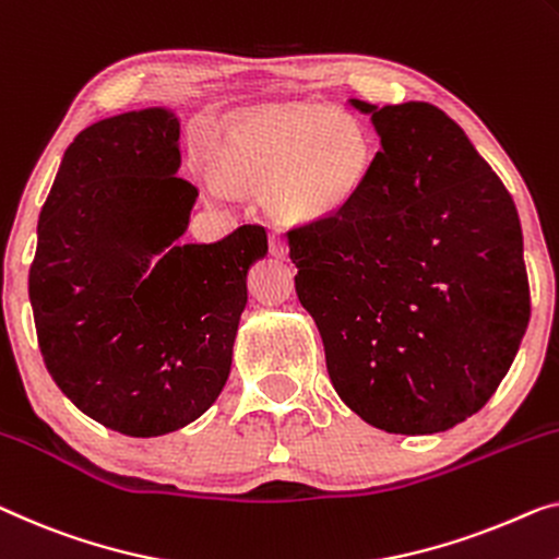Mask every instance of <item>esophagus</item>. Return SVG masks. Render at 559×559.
<instances>
[{
	"instance_id": "34e87169",
	"label": "esophagus",
	"mask_w": 559,
	"mask_h": 559,
	"mask_svg": "<svg viewBox=\"0 0 559 559\" xmlns=\"http://www.w3.org/2000/svg\"><path fill=\"white\" fill-rule=\"evenodd\" d=\"M271 255H276V258H286L288 255L286 240H283L278 233H273V236H271Z\"/></svg>"
}]
</instances>
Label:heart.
<instances>
[{
	"label": "heart",
	"mask_w": 559,
	"mask_h": 559,
	"mask_svg": "<svg viewBox=\"0 0 559 559\" xmlns=\"http://www.w3.org/2000/svg\"><path fill=\"white\" fill-rule=\"evenodd\" d=\"M211 160L233 186L263 188L278 221L319 223L361 195L373 140L359 118L338 107L281 105L223 124Z\"/></svg>",
	"instance_id": "1"
}]
</instances>
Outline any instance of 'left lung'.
I'll list each match as a JSON object with an SVG mask.
<instances>
[{"instance_id":"1","label":"left lung","mask_w":559,"mask_h":559,"mask_svg":"<svg viewBox=\"0 0 559 559\" xmlns=\"http://www.w3.org/2000/svg\"><path fill=\"white\" fill-rule=\"evenodd\" d=\"M348 103L381 150L344 213L288 230L296 294L341 402L389 435H437L477 414L520 352V215L439 107Z\"/></svg>"}]
</instances>
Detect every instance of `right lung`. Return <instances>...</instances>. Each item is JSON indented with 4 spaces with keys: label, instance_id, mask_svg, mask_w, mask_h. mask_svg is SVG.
Segmentation results:
<instances>
[{
    "label": "right lung",
    "instance_id": "add662e5",
    "mask_svg": "<svg viewBox=\"0 0 559 559\" xmlns=\"http://www.w3.org/2000/svg\"><path fill=\"white\" fill-rule=\"evenodd\" d=\"M180 120L145 107L90 124L41 205L29 304L41 359L90 419L160 437L226 386L261 226L188 243L198 190L178 178Z\"/></svg>",
    "mask_w": 559,
    "mask_h": 559
}]
</instances>
